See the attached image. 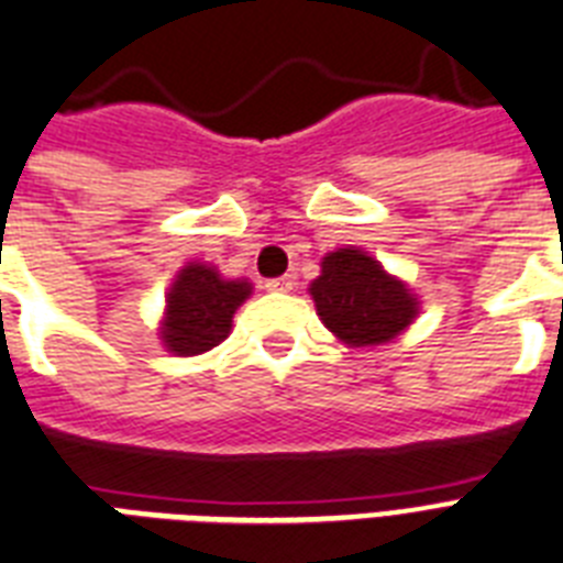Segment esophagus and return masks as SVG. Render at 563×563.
I'll return each mask as SVG.
<instances>
[{
	"label": "esophagus",
	"instance_id": "34e87169",
	"mask_svg": "<svg viewBox=\"0 0 563 563\" xmlns=\"http://www.w3.org/2000/svg\"><path fill=\"white\" fill-rule=\"evenodd\" d=\"M291 283H295V277H291V274H283V277H272V280H266V289L268 291H289Z\"/></svg>",
	"mask_w": 563,
	"mask_h": 563
}]
</instances>
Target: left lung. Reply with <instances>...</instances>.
Listing matches in <instances>:
<instances>
[{
  "mask_svg": "<svg viewBox=\"0 0 563 563\" xmlns=\"http://www.w3.org/2000/svg\"><path fill=\"white\" fill-rule=\"evenodd\" d=\"M321 321L353 346L385 344L416 318V297L364 251L338 249L312 283Z\"/></svg>",
  "mask_w": 563,
  "mask_h": 563,
  "instance_id": "8db88e82",
  "label": "left lung"
}]
</instances>
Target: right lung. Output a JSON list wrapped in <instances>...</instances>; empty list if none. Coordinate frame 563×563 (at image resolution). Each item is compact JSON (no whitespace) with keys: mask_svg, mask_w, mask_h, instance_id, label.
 Wrapping results in <instances>:
<instances>
[{"mask_svg":"<svg viewBox=\"0 0 563 563\" xmlns=\"http://www.w3.org/2000/svg\"><path fill=\"white\" fill-rule=\"evenodd\" d=\"M251 295L249 283L222 280L213 268L190 263L181 268L167 297L164 344L170 353L199 355L222 344L236 306Z\"/></svg>","mask_w":563,"mask_h":563,"instance_id":"obj_1","label":"right lung"}]
</instances>
